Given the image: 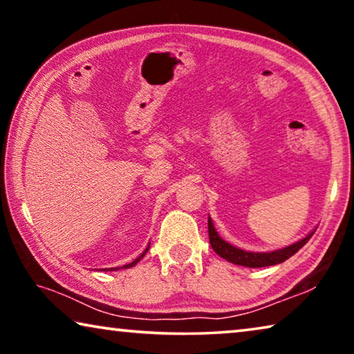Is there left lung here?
<instances>
[{"label": "left lung", "instance_id": "8db88e82", "mask_svg": "<svg viewBox=\"0 0 354 354\" xmlns=\"http://www.w3.org/2000/svg\"><path fill=\"white\" fill-rule=\"evenodd\" d=\"M207 227H209V242H211L212 250L220 257H223L227 262L236 263V266H243L250 268H259V267H268V266H277V263L284 262L289 259L290 256L297 253L299 248H303L304 245L309 242V239L314 236L315 230L309 232L306 237L299 239L298 242L287 245L284 248L274 250V251H266V253H257V251H245L242 248H237L230 242H226L225 239H221L220 234L215 230L211 217H207Z\"/></svg>", "mask_w": 354, "mask_h": 354}]
</instances>
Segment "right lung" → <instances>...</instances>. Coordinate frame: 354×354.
<instances>
[{
    "label": "right lung",
    "instance_id": "1",
    "mask_svg": "<svg viewBox=\"0 0 354 354\" xmlns=\"http://www.w3.org/2000/svg\"><path fill=\"white\" fill-rule=\"evenodd\" d=\"M149 250V243H148V247L145 248V250H143V253L139 256V257H137V259H134L133 262H129V263H127V266H123V267H112V268H104V270H111V272H115V270H120V268H131V267H134L136 266V263L137 262H139L140 259H142V257L143 256H145L147 254V251Z\"/></svg>",
    "mask_w": 354,
    "mask_h": 354
}]
</instances>
